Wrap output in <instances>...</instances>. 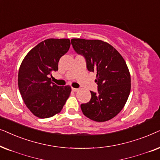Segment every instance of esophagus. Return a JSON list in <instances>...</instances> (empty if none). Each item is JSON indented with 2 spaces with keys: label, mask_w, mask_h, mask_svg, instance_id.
Here are the masks:
<instances>
[{
  "label": "esophagus",
  "mask_w": 160,
  "mask_h": 160,
  "mask_svg": "<svg viewBox=\"0 0 160 160\" xmlns=\"http://www.w3.org/2000/svg\"><path fill=\"white\" fill-rule=\"evenodd\" d=\"M72 90L73 91H75V92H76V91H79V89L78 88H72Z\"/></svg>",
  "instance_id": "obj_1"
}]
</instances>
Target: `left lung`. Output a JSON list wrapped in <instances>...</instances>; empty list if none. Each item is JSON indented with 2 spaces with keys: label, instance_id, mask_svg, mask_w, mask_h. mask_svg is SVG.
<instances>
[{
  "label": "left lung",
  "instance_id": "1",
  "mask_svg": "<svg viewBox=\"0 0 160 160\" xmlns=\"http://www.w3.org/2000/svg\"><path fill=\"white\" fill-rule=\"evenodd\" d=\"M71 43L84 56L88 71L97 72L98 93L91 91L90 101L80 105L82 112L97 122L110 120L123 109L130 93V74L124 59L102 40L72 39Z\"/></svg>",
  "mask_w": 160,
  "mask_h": 160
}]
</instances>
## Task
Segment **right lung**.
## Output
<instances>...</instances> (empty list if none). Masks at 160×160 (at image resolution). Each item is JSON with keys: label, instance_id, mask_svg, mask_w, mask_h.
Segmentation results:
<instances>
[{"label": "right lung", "instance_id": "1", "mask_svg": "<svg viewBox=\"0 0 160 160\" xmlns=\"http://www.w3.org/2000/svg\"><path fill=\"white\" fill-rule=\"evenodd\" d=\"M70 44L69 39H46L31 49L21 63L19 90L27 108L40 118L60 112L71 93L69 86H58L48 78L58 69V61Z\"/></svg>", "mask_w": 160, "mask_h": 160}]
</instances>
